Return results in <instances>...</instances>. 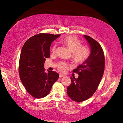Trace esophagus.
<instances>
[{
  "label": "esophagus",
  "mask_w": 123,
  "mask_h": 123,
  "mask_svg": "<svg viewBox=\"0 0 123 123\" xmlns=\"http://www.w3.org/2000/svg\"><path fill=\"white\" fill-rule=\"evenodd\" d=\"M59 77H64V76H65V75H64V74H63L60 73L59 74Z\"/></svg>",
  "instance_id": "1"
}]
</instances>
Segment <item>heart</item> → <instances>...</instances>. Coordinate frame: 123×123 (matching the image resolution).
<instances>
[{
    "label": "heart",
    "mask_w": 123,
    "mask_h": 123,
    "mask_svg": "<svg viewBox=\"0 0 123 123\" xmlns=\"http://www.w3.org/2000/svg\"><path fill=\"white\" fill-rule=\"evenodd\" d=\"M62 42L72 52V59L76 64H82L88 58L89 50L88 47L81 46L80 41L76 37L69 36L62 40ZM55 46H53L52 51H55ZM68 68L67 63L62 62L58 65V69L62 72H65Z\"/></svg>",
    "instance_id": "heart-1"
}]
</instances>
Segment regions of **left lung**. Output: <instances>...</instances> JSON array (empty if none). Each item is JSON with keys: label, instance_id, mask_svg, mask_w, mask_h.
I'll return each instance as SVG.
<instances>
[{"label": "left lung", "instance_id": "obj_1", "mask_svg": "<svg viewBox=\"0 0 123 123\" xmlns=\"http://www.w3.org/2000/svg\"><path fill=\"white\" fill-rule=\"evenodd\" d=\"M90 49L89 56L73 71L79 74L77 79L71 77V83L67 87L69 97L77 102L90 98L96 90L105 68V56L99 43L91 37L84 35Z\"/></svg>", "mask_w": 123, "mask_h": 123}]
</instances>
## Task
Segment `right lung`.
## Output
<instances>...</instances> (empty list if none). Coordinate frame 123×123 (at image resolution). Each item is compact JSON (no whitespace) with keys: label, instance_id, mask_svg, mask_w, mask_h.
I'll return each instance as SVG.
<instances>
[{"label":"right lung","instance_id":"1","mask_svg":"<svg viewBox=\"0 0 123 123\" xmlns=\"http://www.w3.org/2000/svg\"><path fill=\"white\" fill-rule=\"evenodd\" d=\"M61 34L40 33L26 41L21 49L19 63L20 79L26 90L36 98L46 96L56 81L59 74L44 71L46 58L50 57V48Z\"/></svg>","mask_w":123,"mask_h":123}]
</instances>
